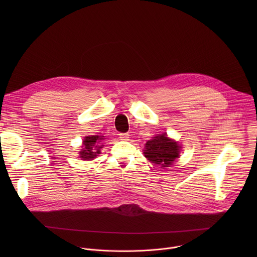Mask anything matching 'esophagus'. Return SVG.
<instances>
[{"label":"esophagus","mask_w":257,"mask_h":257,"mask_svg":"<svg viewBox=\"0 0 257 257\" xmlns=\"http://www.w3.org/2000/svg\"><path fill=\"white\" fill-rule=\"evenodd\" d=\"M119 137L121 140H128L129 139V134L128 133H120Z\"/></svg>","instance_id":"34e87169"}]
</instances>
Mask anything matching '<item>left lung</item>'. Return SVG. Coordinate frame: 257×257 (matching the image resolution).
<instances>
[{"label": "left lung", "instance_id": "8db88e82", "mask_svg": "<svg viewBox=\"0 0 257 257\" xmlns=\"http://www.w3.org/2000/svg\"><path fill=\"white\" fill-rule=\"evenodd\" d=\"M180 145L167 137L164 133L149 140L145 143L144 157L152 163L161 167H170V165L179 158Z\"/></svg>", "mask_w": 257, "mask_h": 257}]
</instances>
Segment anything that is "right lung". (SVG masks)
<instances>
[{"label": "right lung", "instance_id": "obj_1", "mask_svg": "<svg viewBox=\"0 0 257 257\" xmlns=\"http://www.w3.org/2000/svg\"><path fill=\"white\" fill-rule=\"evenodd\" d=\"M99 140H102V138L95 135L87 136L84 138V149L80 153V157L82 158V160H93L96 157V155L100 153L99 150L101 149V146L97 145ZM94 148H96L97 150H94Z\"/></svg>", "mask_w": 257, "mask_h": 257}]
</instances>
